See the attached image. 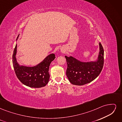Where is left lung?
Masks as SVG:
<instances>
[{"label": "left lung", "mask_w": 122, "mask_h": 122, "mask_svg": "<svg viewBox=\"0 0 122 122\" xmlns=\"http://www.w3.org/2000/svg\"><path fill=\"white\" fill-rule=\"evenodd\" d=\"M100 51L97 60L82 62L72 56H65L67 64L66 75L74 85L82 86L92 82L101 73L104 64V50L99 43Z\"/></svg>", "instance_id": "obj_1"}]
</instances>
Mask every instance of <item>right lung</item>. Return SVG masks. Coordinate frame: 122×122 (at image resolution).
Instances as JSON below:
<instances>
[{
  "label": "right lung",
  "mask_w": 122,
  "mask_h": 122,
  "mask_svg": "<svg viewBox=\"0 0 122 122\" xmlns=\"http://www.w3.org/2000/svg\"><path fill=\"white\" fill-rule=\"evenodd\" d=\"M18 35L17 40L18 38ZM17 44L13 54V65L17 78L25 86L30 87L40 88L45 86L49 82L50 75L49 66L55 58V54H50L41 62L34 67L20 66L16 58Z\"/></svg>",
  "instance_id": "add662e5"
}]
</instances>
